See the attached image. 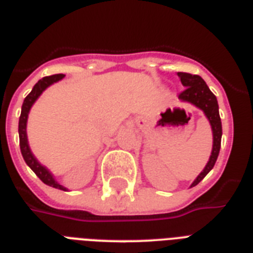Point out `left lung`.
<instances>
[{
    "instance_id": "1",
    "label": "left lung",
    "mask_w": 253,
    "mask_h": 253,
    "mask_svg": "<svg viewBox=\"0 0 253 253\" xmlns=\"http://www.w3.org/2000/svg\"><path fill=\"white\" fill-rule=\"evenodd\" d=\"M180 77L181 84L184 85L185 89L178 94V99L189 102L197 106L198 109L204 111L206 118L211 125L212 131V150L208 164L204 168V170L198 174L196 180L193 181L192 186H196L204 180L205 176L208 174L215 164L218 155L220 150V139H222V122L219 117V106L216 97L212 94V91L209 89L204 79L198 75H190V73L178 72L177 73Z\"/></svg>"
}]
</instances>
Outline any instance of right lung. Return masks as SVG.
I'll list each match as a JSON object with an SVG mask.
<instances>
[{
	"label": "right lung",
	"mask_w": 253,
	"mask_h": 253,
	"mask_svg": "<svg viewBox=\"0 0 253 253\" xmlns=\"http://www.w3.org/2000/svg\"><path fill=\"white\" fill-rule=\"evenodd\" d=\"M63 77H64V75H52V76L43 77L42 80H39L37 84L34 85L33 90L30 91L29 95H27L25 98V101H23V105H22L19 125H18V132H19V147H21L22 156L25 159L26 164L33 169L34 173H35L45 185L52 186V188L60 189V190H67V188H64L63 185H60L56 180H55V177H53L52 173L49 172L45 167L42 166L41 163L35 159V156H34L31 150H30L29 140H27V132H26L27 118H29L30 109H31V106L34 105V102L39 98V95H41L49 85H52L53 83H57V81H60Z\"/></svg>",
	"instance_id": "obj_1"
}]
</instances>
